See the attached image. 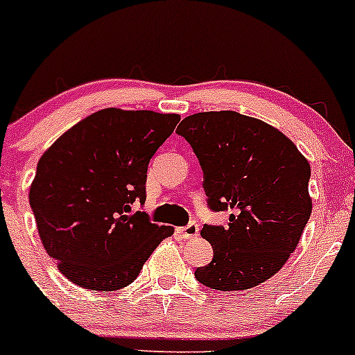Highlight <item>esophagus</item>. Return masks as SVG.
Segmentation results:
<instances>
[{
	"label": "esophagus",
	"mask_w": 355,
	"mask_h": 355,
	"mask_svg": "<svg viewBox=\"0 0 355 355\" xmlns=\"http://www.w3.org/2000/svg\"><path fill=\"white\" fill-rule=\"evenodd\" d=\"M178 231H179V233H181V236L184 238V240H191V238L198 236L199 226H198V223L191 221V223H188V225H186V226H182V228H179Z\"/></svg>",
	"instance_id": "esophagus-1"
}]
</instances>
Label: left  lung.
Masks as SVG:
<instances>
[{"instance_id":"8db88e82","label":"left lung","mask_w":355,"mask_h":355,"mask_svg":"<svg viewBox=\"0 0 355 355\" xmlns=\"http://www.w3.org/2000/svg\"><path fill=\"white\" fill-rule=\"evenodd\" d=\"M176 132L193 147L211 211L205 225L213 260L194 277L208 288L248 290L273 277L297 248L312 213L310 164L280 130L233 110L189 115Z\"/></svg>"}]
</instances>
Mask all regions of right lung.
Returning a JSON list of instances; mask_svg holds the SVG:
<instances>
[{
  "instance_id": "right-lung-1",
  "label": "right lung",
  "mask_w": 355,
  "mask_h": 355,
  "mask_svg": "<svg viewBox=\"0 0 355 355\" xmlns=\"http://www.w3.org/2000/svg\"><path fill=\"white\" fill-rule=\"evenodd\" d=\"M178 114L103 109L57 139L38 161L30 206L58 270L97 292L124 288L173 226L144 211L147 166L173 134Z\"/></svg>"
}]
</instances>
